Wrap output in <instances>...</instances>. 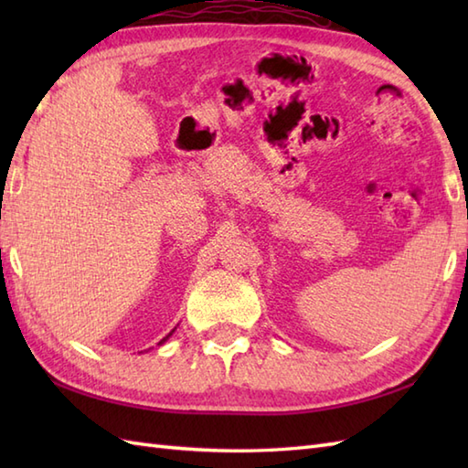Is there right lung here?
<instances>
[{
    "mask_svg": "<svg viewBox=\"0 0 468 468\" xmlns=\"http://www.w3.org/2000/svg\"><path fill=\"white\" fill-rule=\"evenodd\" d=\"M163 342H165V340H163Z\"/></svg>",
    "mask_w": 468,
    "mask_h": 468,
    "instance_id": "add662e5",
    "label": "right lung"
}]
</instances>
